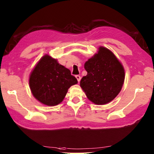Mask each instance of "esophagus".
<instances>
[{
  "mask_svg": "<svg viewBox=\"0 0 154 154\" xmlns=\"http://www.w3.org/2000/svg\"><path fill=\"white\" fill-rule=\"evenodd\" d=\"M75 77L77 78V81H78V82L79 83V82L81 81V77L79 76V75H76V76H75Z\"/></svg>",
  "mask_w": 154,
  "mask_h": 154,
  "instance_id": "34e87169",
  "label": "esophagus"
}]
</instances>
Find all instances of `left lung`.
Returning a JSON list of instances; mask_svg holds the SVG:
<instances>
[{"mask_svg":"<svg viewBox=\"0 0 154 154\" xmlns=\"http://www.w3.org/2000/svg\"><path fill=\"white\" fill-rule=\"evenodd\" d=\"M88 72L80 86L88 98L96 104L111 102L121 91L125 80L123 66L112 52L100 47L98 53L84 65Z\"/></svg>","mask_w":154,"mask_h":154,"instance_id":"1","label":"left lung"}]
</instances>
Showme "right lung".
<instances>
[{
    "mask_svg": "<svg viewBox=\"0 0 154 154\" xmlns=\"http://www.w3.org/2000/svg\"><path fill=\"white\" fill-rule=\"evenodd\" d=\"M29 83L32 94L39 102L47 106H55L63 101L68 89L77 84V80L70 70L45 55L33 70Z\"/></svg>",
    "mask_w": 154,
    "mask_h": 154,
    "instance_id": "right-lung-1",
    "label": "right lung"
}]
</instances>
